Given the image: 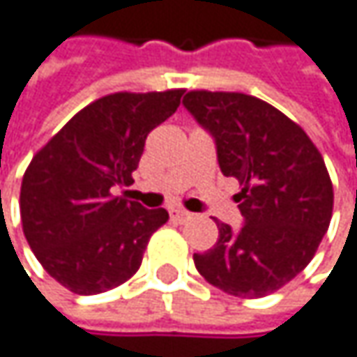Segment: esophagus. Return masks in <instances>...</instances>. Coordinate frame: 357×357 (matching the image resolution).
Returning <instances> with one entry per match:
<instances>
[{
  "mask_svg": "<svg viewBox=\"0 0 357 357\" xmlns=\"http://www.w3.org/2000/svg\"><path fill=\"white\" fill-rule=\"evenodd\" d=\"M169 216H172V220L179 222V224L192 218V214H190V212H185V210H172V212H169Z\"/></svg>",
  "mask_w": 357,
  "mask_h": 357,
  "instance_id": "obj_1",
  "label": "esophagus"
}]
</instances>
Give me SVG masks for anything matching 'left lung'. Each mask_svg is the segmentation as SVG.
<instances>
[{"label":"left lung","instance_id":"obj_1","mask_svg":"<svg viewBox=\"0 0 357 357\" xmlns=\"http://www.w3.org/2000/svg\"><path fill=\"white\" fill-rule=\"evenodd\" d=\"M183 107L214 139L222 174L242 185L234 199L244 224L218 222V241L194 255L196 268L228 295H271L311 262L329 228L324 158L297 123L257 96L190 91Z\"/></svg>","mask_w":357,"mask_h":357}]
</instances>
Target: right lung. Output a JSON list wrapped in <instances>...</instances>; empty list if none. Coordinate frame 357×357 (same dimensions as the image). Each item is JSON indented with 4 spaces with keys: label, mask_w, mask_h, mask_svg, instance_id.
Returning a JSON list of instances; mask_svg holds the SVG:
<instances>
[{
    "label": "right lung",
    "mask_w": 357,
    "mask_h": 357,
    "mask_svg": "<svg viewBox=\"0 0 357 357\" xmlns=\"http://www.w3.org/2000/svg\"><path fill=\"white\" fill-rule=\"evenodd\" d=\"M183 91L115 93L84 107L33 155L22 179L26 241L46 273L76 295L131 279L167 210L113 196L131 185L145 139L179 107Z\"/></svg>",
    "instance_id": "1"
}]
</instances>
